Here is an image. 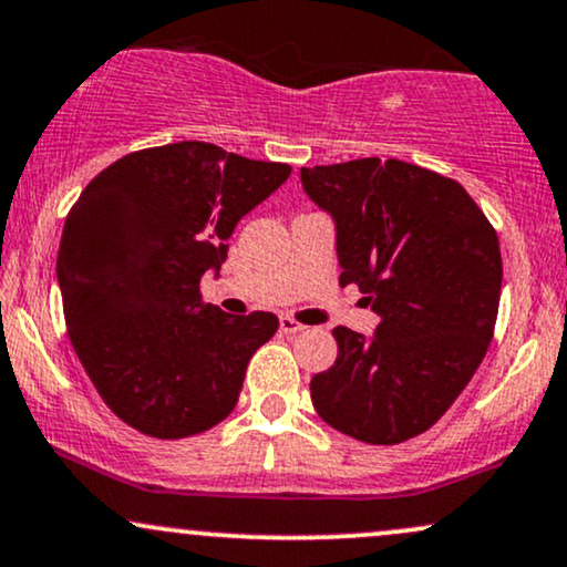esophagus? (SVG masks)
I'll use <instances>...</instances> for the list:
<instances>
[{"label":"esophagus","instance_id":"obj_1","mask_svg":"<svg viewBox=\"0 0 567 567\" xmlns=\"http://www.w3.org/2000/svg\"><path fill=\"white\" fill-rule=\"evenodd\" d=\"M279 330H282L285 336H296V332L306 330V327L301 322H296L292 317H279Z\"/></svg>","mask_w":567,"mask_h":567}]
</instances>
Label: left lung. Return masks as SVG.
Masks as SVG:
<instances>
[{"instance_id": "8db88e82", "label": "left lung", "mask_w": 567, "mask_h": 567, "mask_svg": "<svg viewBox=\"0 0 567 567\" xmlns=\"http://www.w3.org/2000/svg\"><path fill=\"white\" fill-rule=\"evenodd\" d=\"M336 224L340 285L380 317L372 336L336 327L338 359L311 378L317 414L364 443L425 433L486 357L502 296L499 237L460 182L404 161L301 168Z\"/></svg>"}]
</instances>
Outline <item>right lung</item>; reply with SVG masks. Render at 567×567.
Listing matches in <instances>:
<instances>
[{"instance_id":"add662e5","label":"right lung","mask_w":567,"mask_h":567,"mask_svg":"<svg viewBox=\"0 0 567 567\" xmlns=\"http://www.w3.org/2000/svg\"><path fill=\"white\" fill-rule=\"evenodd\" d=\"M290 176L174 142L100 172L65 218L58 282L73 351L115 417L153 439H187L237 404L248 361L277 332L200 301V277L227 261L237 221Z\"/></svg>"}]
</instances>
